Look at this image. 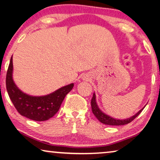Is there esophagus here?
Returning <instances> with one entry per match:
<instances>
[{"mask_svg": "<svg viewBox=\"0 0 160 160\" xmlns=\"http://www.w3.org/2000/svg\"><path fill=\"white\" fill-rule=\"evenodd\" d=\"M86 80H91V77H90L89 75L87 76V78H86Z\"/></svg>", "mask_w": 160, "mask_h": 160, "instance_id": "1", "label": "esophagus"}]
</instances>
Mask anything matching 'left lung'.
<instances>
[{
  "instance_id": "8db88e82",
  "label": "left lung",
  "mask_w": 160,
  "mask_h": 160,
  "mask_svg": "<svg viewBox=\"0 0 160 160\" xmlns=\"http://www.w3.org/2000/svg\"><path fill=\"white\" fill-rule=\"evenodd\" d=\"M91 106H92V113L95 115V116L97 118L98 120L100 121V122L108 125H116V126L124 125H127V124L130 123V122L132 121L134 119L136 118L141 113V112L143 110L144 107H145V106H144V107L143 108H142L139 112H137L135 115H134L133 116L130 117V118H128L127 119H123V120L116 119V118H112V117L107 115V114L103 112L102 111L100 110V108L98 107L97 100H96V95L95 92L93 93L92 100H91Z\"/></svg>"
}]
</instances>
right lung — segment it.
I'll use <instances>...</instances> for the list:
<instances>
[{"mask_svg": "<svg viewBox=\"0 0 160 160\" xmlns=\"http://www.w3.org/2000/svg\"><path fill=\"white\" fill-rule=\"evenodd\" d=\"M12 56L7 71L6 89L15 108L22 116L35 121H45L54 116L74 83L63 86L46 95L32 96L22 92L17 87L12 78Z\"/></svg>", "mask_w": 160, "mask_h": 160, "instance_id": "obj_1", "label": "right lung"}]
</instances>
